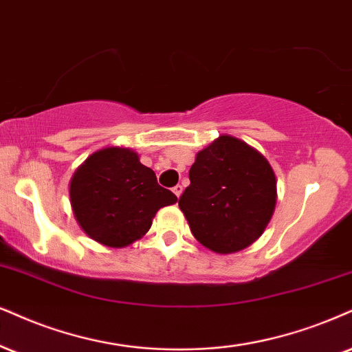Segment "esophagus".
Listing matches in <instances>:
<instances>
[{
  "label": "esophagus",
  "mask_w": 352,
  "mask_h": 352,
  "mask_svg": "<svg viewBox=\"0 0 352 352\" xmlns=\"http://www.w3.org/2000/svg\"><path fill=\"white\" fill-rule=\"evenodd\" d=\"M173 192H175L176 197H181V194H183V186L181 184L175 186V188H173Z\"/></svg>",
  "instance_id": "34e87169"
}]
</instances>
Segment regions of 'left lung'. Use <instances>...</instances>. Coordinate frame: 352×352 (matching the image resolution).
Segmentation results:
<instances>
[{"mask_svg":"<svg viewBox=\"0 0 352 352\" xmlns=\"http://www.w3.org/2000/svg\"><path fill=\"white\" fill-rule=\"evenodd\" d=\"M189 179L179 209L201 245L232 254L263 235L277 202L274 169L263 153L223 133L196 155Z\"/></svg>","mask_w":352,"mask_h":352,"instance_id":"8db88e82","label":"left lung"}]
</instances>
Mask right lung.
I'll list each match as a JSON object with an SVG mask.
<instances>
[{
  "mask_svg": "<svg viewBox=\"0 0 352 352\" xmlns=\"http://www.w3.org/2000/svg\"><path fill=\"white\" fill-rule=\"evenodd\" d=\"M171 190L156 183L153 169L125 146H106L89 155L70 181L76 223L91 240L124 248L148 232L162 207L176 204Z\"/></svg>",
  "mask_w": 352,
  "mask_h": 352,
  "instance_id": "1",
  "label": "right lung"
}]
</instances>
